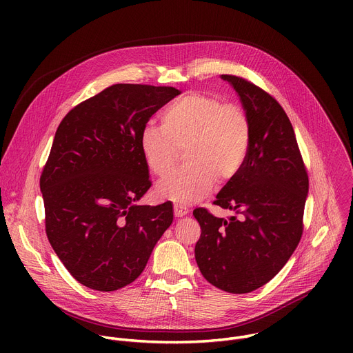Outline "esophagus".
<instances>
[{"label": "esophagus", "instance_id": "esophagus-1", "mask_svg": "<svg viewBox=\"0 0 353 353\" xmlns=\"http://www.w3.org/2000/svg\"><path fill=\"white\" fill-rule=\"evenodd\" d=\"M188 214V208L185 205H181V204H174V216L176 218H181L184 215Z\"/></svg>", "mask_w": 353, "mask_h": 353}]
</instances>
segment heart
Segmentation results:
<instances>
[{
	"label": "heart",
	"instance_id": "obj_1",
	"mask_svg": "<svg viewBox=\"0 0 353 353\" xmlns=\"http://www.w3.org/2000/svg\"><path fill=\"white\" fill-rule=\"evenodd\" d=\"M250 141V120L240 105L192 92L163 110L161 125H143L139 149L149 170L163 176L184 148L185 165L163 177L157 191L174 203L191 204L208 195L216 180L225 183L240 172Z\"/></svg>",
	"mask_w": 353,
	"mask_h": 353
}]
</instances>
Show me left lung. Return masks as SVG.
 I'll return each instance as SVG.
<instances>
[{
  "label": "left lung",
  "mask_w": 353,
  "mask_h": 353,
  "mask_svg": "<svg viewBox=\"0 0 353 353\" xmlns=\"http://www.w3.org/2000/svg\"><path fill=\"white\" fill-rule=\"evenodd\" d=\"M237 92L251 125L245 162L216 195L215 205L240 215L216 218L205 208L195 261L204 278L229 293L253 292L288 263L303 233L309 176L296 135L276 99L236 75H222Z\"/></svg>",
  "instance_id": "1"
}]
</instances>
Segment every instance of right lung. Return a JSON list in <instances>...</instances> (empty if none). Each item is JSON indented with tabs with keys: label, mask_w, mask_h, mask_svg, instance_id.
Instances as JSON below:
<instances>
[{
	"label": "right lung",
	"mask_w": 353,
	"mask_h": 353,
	"mask_svg": "<svg viewBox=\"0 0 353 353\" xmlns=\"http://www.w3.org/2000/svg\"><path fill=\"white\" fill-rule=\"evenodd\" d=\"M180 94L173 86L116 83L60 123L40 176L46 233L68 272L113 292L134 282L173 222L170 201H137L152 185L139 134Z\"/></svg>",
	"instance_id": "1"
}]
</instances>
